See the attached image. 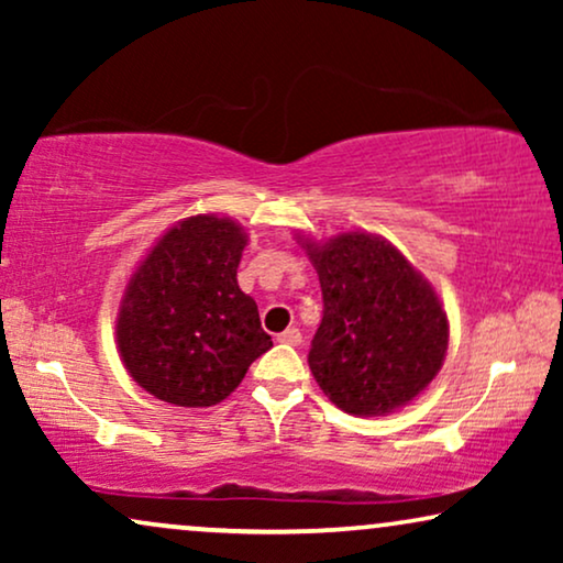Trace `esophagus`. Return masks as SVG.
Segmentation results:
<instances>
[{
  "label": "esophagus",
  "mask_w": 563,
  "mask_h": 563,
  "mask_svg": "<svg viewBox=\"0 0 563 563\" xmlns=\"http://www.w3.org/2000/svg\"><path fill=\"white\" fill-rule=\"evenodd\" d=\"M276 341L287 343V345H299V343H302V333H299L297 328H287L284 333L276 335Z\"/></svg>",
  "instance_id": "1"
}]
</instances>
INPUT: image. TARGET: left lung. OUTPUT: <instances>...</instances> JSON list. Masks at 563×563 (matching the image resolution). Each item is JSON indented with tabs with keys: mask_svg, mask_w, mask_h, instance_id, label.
Listing matches in <instances>:
<instances>
[{
	"mask_svg": "<svg viewBox=\"0 0 563 563\" xmlns=\"http://www.w3.org/2000/svg\"><path fill=\"white\" fill-rule=\"evenodd\" d=\"M322 289L310 372L325 397L358 418L412 402L441 372L449 318L435 289L395 245L372 233L302 241Z\"/></svg>",
	"mask_w": 563,
	"mask_h": 563,
	"instance_id": "8db88e82",
	"label": "left lung"
}]
</instances>
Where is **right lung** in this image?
<instances>
[{
    "label": "right lung",
    "mask_w": 563,
    "mask_h": 563,
    "mask_svg": "<svg viewBox=\"0 0 563 563\" xmlns=\"http://www.w3.org/2000/svg\"><path fill=\"white\" fill-rule=\"evenodd\" d=\"M249 243L230 218L195 214L158 238L130 276L118 314L128 374L176 407H212L272 349L253 297L238 287Z\"/></svg>",
    "instance_id": "add662e5"
}]
</instances>
